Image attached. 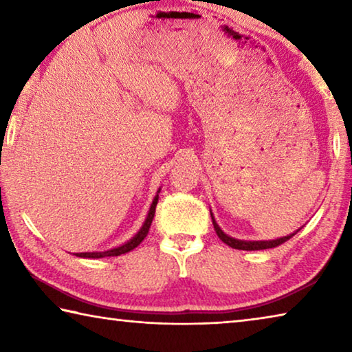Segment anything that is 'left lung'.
<instances>
[{"label": "left lung", "instance_id": "8db88e82", "mask_svg": "<svg viewBox=\"0 0 352 352\" xmlns=\"http://www.w3.org/2000/svg\"><path fill=\"white\" fill-rule=\"evenodd\" d=\"M211 219H212L214 230H216V233L220 237V241H222L223 243H226V245L231 247V248L247 250V252H254V250H265V248H273V247L281 245V243H284L285 241H289L292 236H295L298 231L301 230V228H298L295 233H292L289 236H284V237H278V239H273V241H241V239H234V237H231V236H228L226 233H223V230L220 228V226L216 222V219H214V214L212 212H211Z\"/></svg>", "mask_w": 352, "mask_h": 352}]
</instances>
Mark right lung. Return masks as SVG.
<instances>
[{
    "mask_svg": "<svg viewBox=\"0 0 352 352\" xmlns=\"http://www.w3.org/2000/svg\"><path fill=\"white\" fill-rule=\"evenodd\" d=\"M160 190H162V188H160V189L157 190V195H155L153 200H152V205H151V208H148V212H147V217H146V220H144V223H142L140 231L132 237V239L127 241V242H124L122 245L107 250V252L76 253V256H79V258L98 259V258H105V256H121V254H124V253H129L130 250H133V248L138 247L140 243H141L142 241H144V237H146L147 233H148V228H151V225H152V220H153V216H155V208H157V204H158V194H160Z\"/></svg>",
    "mask_w": 352,
    "mask_h": 352,
    "instance_id": "1",
    "label": "right lung"
}]
</instances>
